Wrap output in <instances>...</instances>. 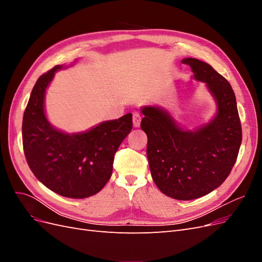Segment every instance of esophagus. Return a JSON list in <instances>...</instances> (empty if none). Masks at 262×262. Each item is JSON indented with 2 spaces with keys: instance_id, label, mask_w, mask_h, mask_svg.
Returning a JSON list of instances; mask_svg holds the SVG:
<instances>
[{
  "instance_id": "obj_1",
  "label": "esophagus",
  "mask_w": 262,
  "mask_h": 262,
  "mask_svg": "<svg viewBox=\"0 0 262 262\" xmlns=\"http://www.w3.org/2000/svg\"><path fill=\"white\" fill-rule=\"evenodd\" d=\"M141 123V115L138 113L133 114V126L134 128H139Z\"/></svg>"
}]
</instances>
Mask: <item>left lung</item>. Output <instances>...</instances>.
Masks as SVG:
<instances>
[{"label":"left lung","mask_w":262,"mask_h":262,"mask_svg":"<svg viewBox=\"0 0 262 262\" xmlns=\"http://www.w3.org/2000/svg\"><path fill=\"white\" fill-rule=\"evenodd\" d=\"M181 62L192 78L205 84L216 105L208 123L193 130L180 125L168 110L141 107V128L147 136L150 175L163 193L177 200H193L223 184L242 144V125L234 91L210 64L193 58Z\"/></svg>","instance_id":"obj_1"}]
</instances>
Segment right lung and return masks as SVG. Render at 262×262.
<instances>
[{
  "instance_id": "add662e5",
  "label": "right lung",
  "mask_w": 262,
  "mask_h": 262,
  "mask_svg": "<svg viewBox=\"0 0 262 262\" xmlns=\"http://www.w3.org/2000/svg\"><path fill=\"white\" fill-rule=\"evenodd\" d=\"M57 66L41 75L31 91L23 118V146L36 178L60 195L84 199L99 192L112 177L114 157L132 129V115L69 133L55 128L46 114V91Z\"/></svg>"
}]
</instances>
